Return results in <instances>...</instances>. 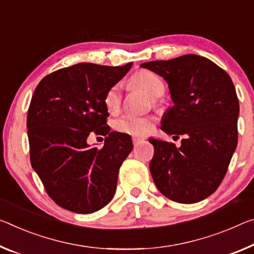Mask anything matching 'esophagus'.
I'll list each match as a JSON object with an SVG mask.
<instances>
[{"label": "esophagus", "mask_w": 254, "mask_h": 254, "mask_svg": "<svg viewBox=\"0 0 254 254\" xmlns=\"http://www.w3.org/2000/svg\"><path fill=\"white\" fill-rule=\"evenodd\" d=\"M142 138H138V136H133V138H132V141H133V144H138L139 142H141L142 141Z\"/></svg>", "instance_id": "obj_1"}]
</instances>
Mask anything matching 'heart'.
<instances>
[{"label": "heart", "instance_id": "b5f03b06", "mask_svg": "<svg viewBox=\"0 0 254 254\" xmlns=\"http://www.w3.org/2000/svg\"><path fill=\"white\" fill-rule=\"evenodd\" d=\"M130 84L134 88H139L152 98H158L164 95L165 83L159 75L148 70L138 71L131 76ZM104 105L110 113H118L122 105V92L119 84H114L104 95ZM114 128L121 133L134 136H144L150 133L154 128L155 121L148 116L123 115L114 121Z\"/></svg>", "mask_w": 254, "mask_h": 254}]
</instances>
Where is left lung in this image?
I'll return each instance as SVG.
<instances>
[{
  "mask_svg": "<svg viewBox=\"0 0 254 254\" xmlns=\"http://www.w3.org/2000/svg\"><path fill=\"white\" fill-rule=\"evenodd\" d=\"M166 80L173 105L160 128L180 138L150 139L149 167L158 190L173 201L195 203L212 194L224 180L237 146L239 99L231 76L203 56L188 54L141 64Z\"/></svg>",
  "mask_w": 254,
  "mask_h": 254,
  "instance_id": "left-lung-1",
  "label": "left lung"
}]
</instances>
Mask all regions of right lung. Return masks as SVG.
Wrapping results in <instances>:
<instances>
[{
	"label": "right lung",
	"instance_id": "1",
	"mask_svg": "<svg viewBox=\"0 0 254 254\" xmlns=\"http://www.w3.org/2000/svg\"><path fill=\"white\" fill-rule=\"evenodd\" d=\"M131 66L79 63L52 72L36 87L27 114L30 163L47 194L66 210L91 214L115 194L133 143L106 124L104 95ZM92 133L106 136L103 148L86 143Z\"/></svg>",
	"mask_w": 254,
	"mask_h": 254
}]
</instances>
